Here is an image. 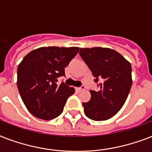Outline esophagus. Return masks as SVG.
Segmentation results:
<instances>
[{
  "instance_id": "esophagus-1",
  "label": "esophagus",
  "mask_w": 152,
  "mask_h": 152,
  "mask_svg": "<svg viewBox=\"0 0 152 152\" xmlns=\"http://www.w3.org/2000/svg\"><path fill=\"white\" fill-rule=\"evenodd\" d=\"M85 86H81L80 88H77V90L79 91H83L85 90Z\"/></svg>"
}]
</instances>
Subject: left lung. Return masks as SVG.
Returning a JSON list of instances; mask_svg holds the SVG:
<instances>
[{
    "mask_svg": "<svg viewBox=\"0 0 152 152\" xmlns=\"http://www.w3.org/2000/svg\"><path fill=\"white\" fill-rule=\"evenodd\" d=\"M79 53L92 72L95 82L101 80L100 90L90 91V101L82 103L84 113L94 121L108 120L121 109L129 94L131 64L110 48H80Z\"/></svg>",
    "mask_w": 152,
    "mask_h": 152,
    "instance_id": "obj_1",
    "label": "left lung"
}]
</instances>
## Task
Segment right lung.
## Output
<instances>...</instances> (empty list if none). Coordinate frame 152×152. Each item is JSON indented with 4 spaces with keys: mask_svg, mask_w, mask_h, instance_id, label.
Segmentation results:
<instances>
[{
    "mask_svg": "<svg viewBox=\"0 0 152 152\" xmlns=\"http://www.w3.org/2000/svg\"><path fill=\"white\" fill-rule=\"evenodd\" d=\"M79 47L48 46L27 53L18 65L17 87L20 97L32 115L52 120L63 111L75 89L57 78L64 76V68L79 52Z\"/></svg>",
    "mask_w": 152,
    "mask_h": 152,
    "instance_id": "1",
    "label": "right lung"
}]
</instances>
